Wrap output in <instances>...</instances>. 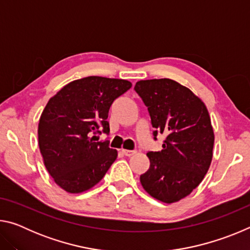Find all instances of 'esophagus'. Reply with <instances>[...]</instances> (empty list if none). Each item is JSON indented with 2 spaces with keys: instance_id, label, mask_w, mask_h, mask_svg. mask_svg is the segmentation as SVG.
<instances>
[{
  "instance_id": "34e87169",
  "label": "esophagus",
  "mask_w": 250,
  "mask_h": 250,
  "mask_svg": "<svg viewBox=\"0 0 250 250\" xmlns=\"http://www.w3.org/2000/svg\"><path fill=\"white\" fill-rule=\"evenodd\" d=\"M121 151H122V153H124L125 156H131V155H133V154L137 153V151H131V150H125V149H122Z\"/></svg>"
}]
</instances>
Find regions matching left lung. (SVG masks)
<instances>
[{
	"mask_svg": "<svg viewBox=\"0 0 250 250\" xmlns=\"http://www.w3.org/2000/svg\"><path fill=\"white\" fill-rule=\"evenodd\" d=\"M134 90L147 107L153 135L163 133V150L147 152L150 167L140 182L152 197L179 202L200 185L213 158L214 131L205 104L168 78L140 80Z\"/></svg>",
	"mask_w": 250,
	"mask_h": 250,
	"instance_id": "1",
	"label": "left lung"
}]
</instances>
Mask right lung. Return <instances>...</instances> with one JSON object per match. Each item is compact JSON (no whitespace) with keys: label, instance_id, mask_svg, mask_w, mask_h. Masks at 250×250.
<instances>
[{"label":"right lung","instance_id":"right-lung-1","mask_svg":"<svg viewBox=\"0 0 250 250\" xmlns=\"http://www.w3.org/2000/svg\"><path fill=\"white\" fill-rule=\"evenodd\" d=\"M132 83L125 79L89 76L66 84L49 99L39 124V145L55 183L68 193H82L99 183L117 159L109 141V109Z\"/></svg>","mask_w":250,"mask_h":250}]
</instances>
